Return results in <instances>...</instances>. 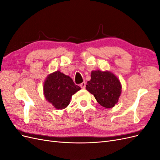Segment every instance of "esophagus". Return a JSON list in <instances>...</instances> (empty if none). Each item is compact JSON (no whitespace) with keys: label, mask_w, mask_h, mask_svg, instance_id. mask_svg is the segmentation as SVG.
I'll return each instance as SVG.
<instances>
[{"label":"esophagus","mask_w":160,"mask_h":160,"mask_svg":"<svg viewBox=\"0 0 160 160\" xmlns=\"http://www.w3.org/2000/svg\"><path fill=\"white\" fill-rule=\"evenodd\" d=\"M80 87L82 89H85V87H86V83L85 82H83V83L80 84Z\"/></svg>","instance_id":"obj_1"}]
</instances>
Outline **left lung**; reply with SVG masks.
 <instances>
[{
	"mask_svg": "<svg viewBox=\"0 0 160 160\" xmlns=\"http://www.w3.org/2000/svg\"><path fill=\"white\" fill-rule=\"evenodd\" d=\"M86 89L93 94L97 101L105 109L113 108L122 93V84L112 72L92 71L91 80Z\"/></svg>",
	"mask_w": 160,
	"mask_h": 160,
	"instance_id": "left-lung-1",
	"label": "left lung"
}]
</instances>
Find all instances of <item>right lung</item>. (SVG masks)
<instances>
[{"mask_svg":"<svg viewBox=\"0 0 160 160\" xmlns=\"http://www.w3.org/2000/svg\"><path fill=\"white\" fill-rule=\"evenodd\" d=\"M81 89L68 75L57 71L47 77L43 93L49 103L57 109H63L70 103L72 95Z\"/></svg>","mask_w":160,"mask_h":160,"instance_id":"add662e5","label":"right lung"}]
</instances>
